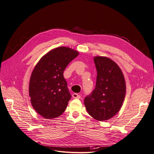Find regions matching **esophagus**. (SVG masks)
Returning a JSON list of instances; mask_svg holds the SVG:
<instances>
[{"label": "esophagus", "instance_id": "34e87169", "mask_svg": "<svg viewBox=\"0 0 154 154\" xmlns=\"http://www.w3.org/2000/svg\"><path fill=\"white\" fill-rule=\"evenodd\" d=\"M72 97H73L74 99H80V97H81L80 95L77 94V93H73V94L72 95Z\"/></svg>", "mask_w": 154, "mask_h": 154}]
</instances>
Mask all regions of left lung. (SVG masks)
Returning <instances> with one entry per match:
<instances>
[{"mask_svg":"<svg viewBox=\"0 0 154 154\" xmlns=\"http://www.w3.org/2000/svg\"><path fill=\"white\" fill-rule=\"evenodd\" d=\"M97 72L95 88L86 97L84 104L88 113L97 121L108 120L121 109L126 93L122 70L111 59L95 56Z\"/></svg>","mask_w":154,"mask_h":154,"instance_id":"obj_1","label":"left lung"}]
</instances>
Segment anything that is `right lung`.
<instances>
[{
    "label": "right lung",
    "mask_w": 154,
    "mask_h": 154,
    "mask_svg": "<svg viewBox=\"0 0 154 154\" xmlns=\"http://www.w3.org/2000/svg\"><path fill=\"white\" fill-rule=\"evenodd\" d=\"M79 52L68 47L53 49L42 56L34 68L29 93L35 110L46 119L59 117L71 98L63 72Z\"/></svg>",
    "instance_id": "obj_1"
}]
</instances>
